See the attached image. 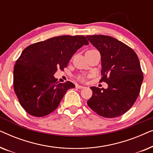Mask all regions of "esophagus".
<instances>
[{
  "label": "esophagus",
  "mask_w": 153,
  "mask_h": 153,
  "mask_svg": "<svg viewBox=\"0 0 153 153\" xmlns=\"http://www.w3.org/2000/svg\"><path fill=\"white\" fill-rule=\"evenodd\" d=\"M76 87L77 88H79V89H81V88H84V86H83V85H76Z\"/></svg>",
  "instance_id": "obj_1"
}]
</instances>
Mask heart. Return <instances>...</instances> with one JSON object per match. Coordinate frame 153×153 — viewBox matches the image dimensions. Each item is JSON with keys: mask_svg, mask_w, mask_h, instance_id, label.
<instances>
[{"mask_svg": "<svg viewBox=\"0 0 153 153\" xmlns=\"http://www.w3.org/2000/svg\"><path fill=\"white\" fill-rule=\"evenodd\" d=\"M78 78H79V80L83 81H84L85 79V76H84V75H81V76H79L78 77Z\"/></svg>", "mask_w": 153, "mask_h": 153, "instance_id": "b5f03b06", "label": "heart"}]
</instances>
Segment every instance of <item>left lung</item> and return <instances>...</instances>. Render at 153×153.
Listing matches in <instances>:
<instances>
[{"label": "left lung", "instance_id": "left-lung-1", "mask_svg": "<svg viewBox=\"0 0 153 153\" xmlns=\"http://www.w3.org/2000/svg\"><path fill=\"white\" fill-rule=\"evenodd\" d=\"M100 51L102 79L106 89L92 86L89 107L100 116L116 118L126 113L137 100L143 80L137 53L128 46L113 37L102 35L86 36Z\"/></svg>", "mask_w": 153, "mask_h": 153}]
</instances>
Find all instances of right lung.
I'll return each mask as SVG.
<instances>
[{"mask_svg": "<svg viewBox=\"0 0 153 153\" xmlns=\"http://www.w3.org/2000/svg\"><path fill=\"white\" fill-rule=\"evenodd\" d=\"M88 41L83 35L51 37L27 47L16 60L14 89L19 103L31 116L42 117L53 112L66 92L75 85L58 83L53 74L68 66L77 50Z\"/></svg>", "mask_w": 153, "mask_h": 153, "instance_id": "obj_1", "label": "right lung"}]
</instances>
